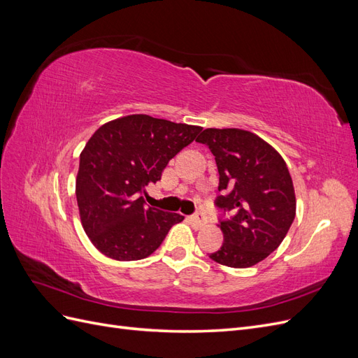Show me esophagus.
<instances>
[{
	"mask_svg": "<svg viewBox=\"0 0 358 358\" xmlns=\"http://www.w3.org/2000/svg\"><path fill=\"white\" fill-rule=\"evenodd\" d=\"M191 224L196 227V229H201V227L206 224V216L203 213H196L191 216Z\"/></svg>",
	"mask_w": 358,
	"mask_h": 358,
	"instance_id": "34e87169",
	"label": "esophagus"
}]
</instances>
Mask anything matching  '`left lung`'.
Segmentation results:
<instances>
[{
	"label": "left lung",
	"mask_w": 358,
	"mask_h": 358,
	"mask_svg": "<svg viewBox=\"0 0 358 358\" xmlns=\"http://www.w3.org/2000/svg\"><path fill=\"white\" fill-rule=\"evenodd\" d=\"M209 146L220 173L222 246L209 257L234 268L263 262L284 241L296 216L288 167L263 138L239 128H208L196 140ZM230 211V219H224Z\"/></svg>",
	"instance_id": "1"
}]
</instances>
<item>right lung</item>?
<instances>
[{
	"label": "right lung",
	"instance_id": "obj_1",
	"mask_svg": "<svg viewBox=\"0 0 358 358\" xmlns=\"http://www.w3.org/2000/svg\"><path fill=\"white\" fill-rule=\"evenodd\" d=\"M201 129L129 115L92 134L80 154L76 199L83 230L101 254L117 262L146 258L183 221L179 213L149 208L140 194Z\"/></svg>",
	"mask_w": 358,
	"mask_h": 358
}]
</instances>
